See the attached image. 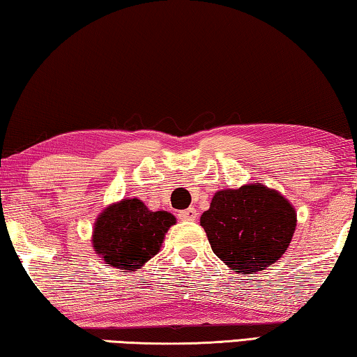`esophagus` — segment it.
Segmentation results:
<instances>
[{"instance_id":"34e87169","label":"esophagus","mask_w":357,"mask_h":357,"mask_svg":"<svg viewBox=\"0 0 357 357\" xmlns=\"http://www.w3.org/2000/svg\"><path fill=\"white\" fill-rule=\"evenodd\" d=\"M178 216H179L181 221H194V220H197V216H199V213H197V210L190 206V208H185L183 211H179Z\"/></svg>"}]
</instances>
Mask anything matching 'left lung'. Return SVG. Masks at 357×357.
Wrapping results in <instances>:
<instances>
[{
    "mask_svg": "<svg viewBox=\"0 0 357 357\" xmlns=\"http://www.w3.org/2000/svg\"><path fill=\"white\" fill-rule=\"evenodd\" d=\"M213 253L238 274H257L289 248L296 227L294 205L258 181L221 189L200 216Z\"/></svg>",
    "mask_w": 357,
    "mask_h": 357,
    "instance_id": "8db88e82",
    "label": "left lung"
}]
</instances>
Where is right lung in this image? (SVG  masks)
I'll use <instances>...</instances> for the list:
<instances>
[{"label": "right lung", "instance_id": "obj_1", "mask_svg": "<svg viewBox=\"0 0 357 357\" xmlns=\"http://www.w3.org/2000/svg\"><path fill=\"white\" fill-rule=\"evenodd\" d=\"M176 225L168 211H152L139 199H121L99 213L93 227V248L105 264L136 271L160 252L165 234Z\"/></svg>", "mask_w": 357, "mask_h": 357}]
</instances>
